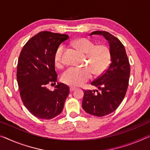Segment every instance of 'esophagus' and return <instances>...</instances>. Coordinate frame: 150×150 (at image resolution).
<instances>
[{"label":"esophagus","instance_id":"obj_1","mask_svg":"<svg viewBox=\"0 0 150 150\" xmlns=\"http://www.w3.org/2000/svg\"><path fill=\"white\" fill-rule=\"evenodd\" d=\"M69 89H70V91H74V90L76 89V87H70Z\"/></svg>","mask_w":150,"mask_h":150}]
</instances>
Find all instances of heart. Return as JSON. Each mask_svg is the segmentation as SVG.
<instances>
[{"label": "heart", "mask_w": 150, "mask_h": 150, "mask_svg": "<svg viewBox=\"0 0 150 150\" xmlns=\"http://www.w3.org/2000/svg\"><path fill=\"white\" fill-rule=\"evenodd\" d=\"M76 49L87 55V65L85 67L68 68L61 76L62 81L71 86H79L87 81L93 74L100 75L105 71L111 59L110 51L104 45H97L86 38H81L73 42ZM64 46L59 47L54 54V60L57 67L63 65Z\"/></svg>", "instance_id": "heart-1"}]
</instances>
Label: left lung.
Returning <instances> with one entry per match:
<instances>
[{
	"instance_id": "left-lung-1",
	"label": "left lung",
	"mask_w": 150,
	"mask_h": 150,
	"mask_svg": "<svg viewBox=\"0 0 150 150\" xmlns=\"http://www.w3.org/2000/svg\"><path fill=\"white\" fill-rule=\"evenodd\" d=\"M101 35L108 40L111 54L108 68L91 83L98 90H83L82 108L91 115L103 117L113 112L126 94L130 66L125 47L117 37L107 31H94L89 35Z\"/></svg>"
}]
</instances>
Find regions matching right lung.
<instances>
[{"label": "right lung", "mask_w": 150, "mask_h": 150, "mask_svg": "<svg viewBox=\"0 0 150 150\" xmlns=\"http://www.w3.org/2000/svg\"><path fill=\"white\" fill-rule=\"evenodd\" d=\"M67 35L42 31L28 40L18 60L16 79L24 105L33 115L51 120L62 111L69 93L68 85L58 83L53 91L47 89L57 81L54 54Z\"/></svg>", "instance_id": "right-lung-1"}]
</instances>
